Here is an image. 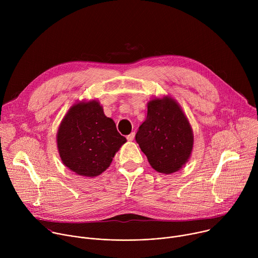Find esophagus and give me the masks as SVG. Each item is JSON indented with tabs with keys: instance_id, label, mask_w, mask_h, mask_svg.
<instances>
[{
	"instance_id": "1",
	"label": "esophagus",
	"mask_w": 258,
	"mask_h": 258,
	"mask_svg": "<svg viewBox=\"0 0 258 258\" xmlns=\"http://www.w3.org/2000/svg\"><path fill=\"white\" fill-rule=\"evenodd\" d=\"M126 139H127V141H134V139H135V133H132V134H130L127 137H126Z\"/></svg>"
}]
</instances>
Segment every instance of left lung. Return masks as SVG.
Returning a JSON list of instances; mask_svg holds the SVG:
<instances>
[{"instance_id":"1","label":"left lung","mask_w":258,"mask_h":258,"mask_svg":"<svg viewBox=\"0 0 258 258\" xmlns=\"http://www.w3.org/2000/svg\"><path fill=\"white\" fill-rule=\"evenodd\" d=\"M147 108L146 120L140 125L136 141L156 171L175 172L188 162L193 150L191 124L169 96L150 100Z\"/></svg>"}]
</instances>
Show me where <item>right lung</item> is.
Here are the masks:
<instances>
[{
    "label": "right lung",
    "instance_id": "right-lung-1",
    "mask_svg": "<svg viewBox=\"0 0 258 258\" xmlns=\"http://www.w3.org/2000/svg\"><path fill=\"white\" fill-rule=\"evenodd\" d=\"M125 142L97 100L72 105L57 133L63 164L77 174L89 177L105 171Z\"/></svg>",
    "mask_w": 258,
    "mask_h": 258
}]
</instances>
